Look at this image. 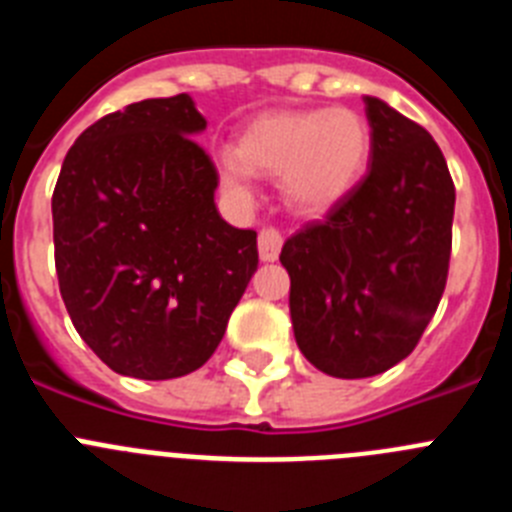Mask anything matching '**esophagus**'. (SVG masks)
Returning <instances> with one entry per match:
<instances>
[{"instance_id":"1","label":"esophagus","mask_w":512,"mask_h":512,"mask_svg":"<svg viewBox=\"0 0 512 512\" xmlns=\"http://www.w3.org/2000/svg\"><path fill=\"white\" fill-rule=\"evenodd\" d=\"M282 233L277 228H264L259 233V256L261 261H274L282 251Z\"/></svg>"}]
</instances>
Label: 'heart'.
I'll return each mask as SVG.
<instances>
[{"label": "heart", "instance_id": "b5f03b06", "mask_svg": "<svg viewBox=\"0 0 512 512\" xmlns=\"http://www.w3.org/2000/svg\"><path fill=\"white\" fill-rule=\"evenodd\" d=\"M369 148V125L354 110L271 112L248 122L235 153L220 156V176L238 197H251V171L282 176L289 205L320 212L354 187Z\"/></svg>", "mask_w": 512, "mask_h": 512}]
</instances>
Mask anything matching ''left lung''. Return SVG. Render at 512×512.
I'll list each match as a JSON object with an SVG mask.
<instances>
[{
	"label": "left lung",
	"instance_id": "obj_1",
	"mask_svg": "<svg viewBox=\"0 0 512 512\" xmlns=\"http://www.w3.org/2000/svg\"><path fill=\"white\" fill-rule=\"evenodd\" d=\"M372 166L282 246L295 338L338 379L387 372L413 354L441 302L456 189L431 133L364 97Z\"/></svg>",
	"mask_w": 512,
	"mask_h": 512
}]
</instances>
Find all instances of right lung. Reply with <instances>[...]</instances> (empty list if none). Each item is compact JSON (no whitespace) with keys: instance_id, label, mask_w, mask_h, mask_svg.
<instances>
[{"instance_id":"obj_1","label":"right lung","mask_w":512,"mask_h":512,"mask_svg":"<svg viewBox=\"0 0 512 512\" xmlns=\"http://www.w3.org/2000/svg\"><path fill=\"white\" fill-rule=\"evenodd\" d=\"M189 94L143 99L76 138L53 189V246L76 333L112 372L174 379L220 346L259 269L256 230L215 207Z\"/></svg>"}]
</instances>
